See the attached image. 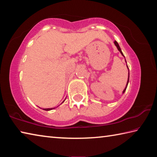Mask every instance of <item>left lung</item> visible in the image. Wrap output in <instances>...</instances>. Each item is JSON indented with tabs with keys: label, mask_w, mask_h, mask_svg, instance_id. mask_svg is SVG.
I'll return each mask as SVG.
<instances>
[{
	"label": "left lung",
	"mask_w": 157,
	"mask_h": 157,
	"mask_svg": "<svg viewBox=\"0 0 157 157\" xmlns=\"http://www.w3.org/2000/svg\"><path fill=\"white\" fill-rule=\"evenodd\" d=\"M114 44H115V45H116V46L117 47V48H118V50H119V51H120V52L121 53V55H123V56H124V55H123V53L122 52V50H121V48H120V46H119V45H118V42H117L116 41H114ZM125 62H126V60H125ZM127 68H128V66H127ZM128 70H129V68H128ZM129 75H128V79H127V85H126V87H125V89H124V91H123V94L124 93V91H126V89H127V85H128V83H129Z\"/></svg>",
	"instance_id": "1"
}]
</instances>
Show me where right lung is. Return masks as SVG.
<instances>
[{
	"mask_svg": "<svg viewBox=\"0 0 157 157\" xmlns=\"http://www.w3.org/2000/svg\"><path fill=\"white\" fill-rule=\"evenodd\" d=\"M64 102V101H63V102ZM55 109V108H48V109H44V110H46V111H50V110H52V109Z\"/></svg>",
	"mask_w": 157,
	"mask_h": 157,
	"instance_id": "obj_1",
	"label": "right lung"
}]
</instances>
